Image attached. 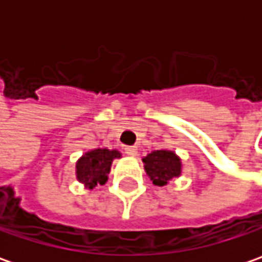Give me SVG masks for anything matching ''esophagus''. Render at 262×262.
I'll return each mask as SVG.
<instances>
[{"label":"esophagus","instance_id":"1","mask_svg":"<svg viewBox=\"0 0 262 262\" xmlns=\"http://www.w3.org/2000/svg\"><path fill=\"white\" fill-rule=\"evenodd\" d=\"M125 153L128 156H137L138 155V148L134 146H128L125 147Z\"/></svg>","mask_w":262,"mask_h":262}]
</instances>
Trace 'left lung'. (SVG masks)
Masks as SVG:
<instances>
[{"instance_id":"obj_1","label":"left lung","mask_w":262,"mask_h":262,"mask_svg":"<svg viewBox=\"0 0 262 262\" xmlns=\"http://www.w3.org/2000/svg\"><path fill=\"white\" fill-rule=\"evenodd\" d=\"M144 170L157 186H165L169 181L179 178L182 173V162L175 151L155 150L143 157Z\"/></svg>"}]
</instances>
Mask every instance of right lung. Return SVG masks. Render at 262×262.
Returning a JSON list of instances; mask_svg holds the SVG:
<instances>
[{
    "mask_svg": "<svg viewBox=\"0 0 262 262\" xmlns=\"http://www.w3.org/2000/svg\"><path fill=\"white\" fill-rule=\"evenodd\" d=\"M119 157L121 153L118 150L109 148H95L87 151L77 160V181L89 189H93L97 185H105L112 162Z\"/></svg>",
    "mask_w": 262,
    "mask_h": 262,
    "instance_id": "right-lung-1",
    "label": "right lung"
}]
</instances>
